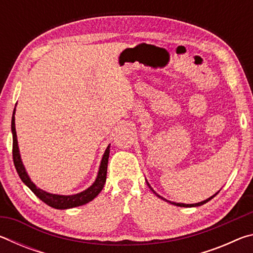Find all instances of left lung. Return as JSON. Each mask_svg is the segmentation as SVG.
Here are the masks:
<instances>
[{"label": "left lung", "instance_id": "obj_1", "mask_svg": "<svg viewBox=\"0 0 253 253\" xmlns=\"http://www.w3.org/2000/svg\"><path fill=\"white\" fill-rule=\"evenodd\" d=\"M146 183H147V185H148V187L149 188H151V190H152V192H153V193L154 194H155L156 196H157V198H160V199H162L163 201H166V202H169V203H170V204H173V205H176V207H182V208H195V207H201V205H203V204H205V203H207V202H209V201L210 200H212L213 198H214V196H215L217 193H219V192H216V193L215 194H214V195H212L211 196V198H209V199H207V200H204V201H202V202H199V203H194V204H184V203H176V202H172V201H169V200H166V199H164V198H163V196H161L160 194H157L156 193V192L155 191H154L153 190V188H152V186L151 185H149V183L146 181Z\"/></svg>", "mask_w": 253, "mask_h": 253}]
</instances>
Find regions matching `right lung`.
Listing matches in <instances>:
<instances>
[{
  "mask_svg": "<svg viewBox=\"0 0 253 253\" xmlns=\"http://www.w3.org/2000/svg\"><path fill=\"white\" fill-rule=\"evenodd\" d=\"M14 115H15V108L13 110V116H12V122H11V130H12V136H13L14 166H15L16 172H18L20 178L22 179V182L33 192L34 194L38 196V198L42 201V202L48 204L51 208H54L58 210H66V209H72V208L80 207V205L87 204L100 193L102 188H104L105 183H106L107 165H108L110 144L108 145V147L106 148L104 155H102L100 165H99V169H98L97 177L95 179V182H93L90 186H89L88 188H85L84 191L80 192V193L71 194V195H60V194L49 193V192H45L43 190H41V188L37 187L36 184L31 181V178H30L27 169H25V168H24L23 162H22V160H21V155H20L18 136H16V130H15Z\"/></svg>",
  "mask_w": 253,
  "mask_h": 253,
  "instance_id": "right-lung-1",
  "label": "right lung"
}]
</instances>
